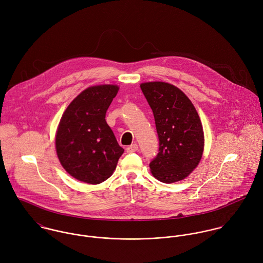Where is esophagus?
Listing matches in <instances>:
<instances>
[{
    "instance_id": "obj_1",
    "label": "esophagus",
    "mask_w": 263,
    "mask_h": 263,
    "mask_svg": "<svg viewBox=\"0 0 263 263\" xmlns=\"http://www.w3.org/2000/svg\"><path fill=\"white\" fill-rule=\"evenodd\" d=\"M138 150H139V146L137 144H133V145H130L126 148L127 153H134V152H137Z\"/></svg>"
}]
</instances>
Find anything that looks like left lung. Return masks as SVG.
Returning a JSON list of instances; mask_svg holds the SVG:
<instances>
[{"label":"left lung","mask_w":263,"mask_h":263,"mask_svg":"<svg viewBox=\"0 0 263 263\" xmlns=\"http://www.w3.org/2000/svg\"><path fill=\"white\" fill-rule=\"evenodd\" d=\"M141 89L154 113L159 138L151 172L164 183L180 181L202 157L204 137L198 113L187 96L169 83H143Z\"/></svg>","instance_id":"left-lung-1"}]
</instances>
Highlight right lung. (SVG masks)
<instances>
[{
  "mask_svg": "<svg viewBox=\"0 0 263 263\" xmlns=\"http://www.w3.org/2000/svg\"><path fill=\"white\" fill-rule=\"evenodd\" d=\"M118 89L116 85L87 88L61 118L55 136L57 154L64 169L80 181L89 184L105 181L124 152L105 120Z\"/></svg>",
  "mask_w": 263,
  "mask_h": 263,
  "instance_id": "obj_1",
  "label": "right lung"
}]
</instances>
